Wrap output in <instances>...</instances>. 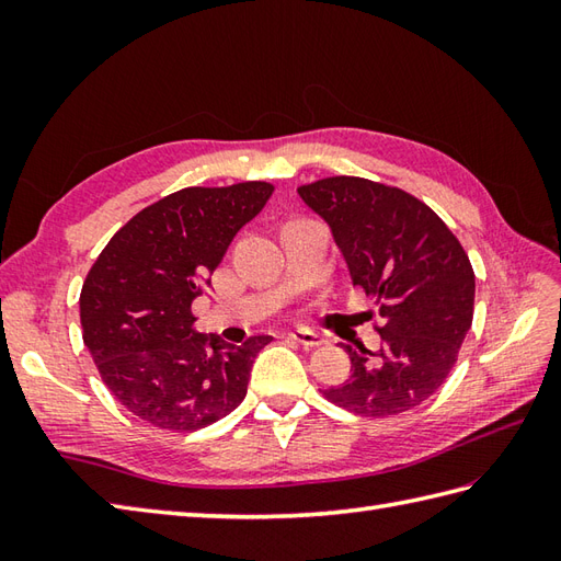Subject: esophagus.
<instances>
[{
    "label": "esophagus",
    "mask_w": 561,
    "mask_h": 561,
    "mask_svg": "<svg viewBox=\"0 0 561 561\" xmlns=\"http://www.w3.org/2000/svg\"><path fill=\"white\" fill-rule=\"evenodd\" d=\"M289 337H291L294 342L304 344V347H320V344L325 342L323 335H318V332L308 330V328H294V330L289 332Z\"/></svg>",
    "instance_id": "1"
}]
</instances>
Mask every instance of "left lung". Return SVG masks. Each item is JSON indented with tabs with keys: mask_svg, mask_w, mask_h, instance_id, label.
<instances>
[{
	"mask_svg": "<svg viewBox=\"0 0 561 561\" xmlns=\"http://www.w3.org/2000/svg\"><path fill=\"white\" fill-rule=\"evenodd\" d=\"M362 287L383 318L378 352L350 347L352 374L323 396L362 416H390L446 383L472 325L474 272L458 238L424 202L354 175L301 185Z\"/></svg>",
	"mask_w": 561,
	"mask_h": 561,
	"instance_id": "1",
	"label": "left lung"
}]
</instances>
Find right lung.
<instances>
[{
    "label": "right lung",
    "mask_w": 561,
    "mask_h": 561,
    "mask_svg": "<svg viewBox=\"0 0 561 561\" xmlns=\"http://www.w3.org/2000/svg\"><path fill=\"white\" fill-rule=\"evenodd\" d=\"M272 193L260 181L183 187L135 214L93 262L79 296L83 344L139 420L195 432L243 402L250 368L272 337L229 344L202 335L190 308Z\"/></svg>",
    "instance_id": "obj_1"
}]
</instances>
